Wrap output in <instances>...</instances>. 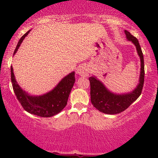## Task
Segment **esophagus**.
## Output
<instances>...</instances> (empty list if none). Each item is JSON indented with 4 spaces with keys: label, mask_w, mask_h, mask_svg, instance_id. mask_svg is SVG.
Segmentation results:
<instances>
[{
    "label": "esophagus",
    "mask_w": 158,
    "mask_h": 158,
    "mask_svg": "<svg viewBox=\"0 0 158 158\" xmlns=\"http://www.w3.org/2000/svg\"><path fill=\"white\" fill-rule=\"evenodd\" d=\"M90 73V69L88 65H86V64L80 65V66L78 67V68L77 69V73L81 76V77H88Z\"/></svg>",
    "instance_id": "34e87169"
}]
</instances>
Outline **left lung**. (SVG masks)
Segmentation results:
<instances>
[{
    "mask_svg": "<svg viewBox=\"0 0 158 158\" xmlns=\"http://www.w3.org/2000/svg\"><path fill=\"white\" fill-rule=\"evenodd\" d=\"M128 41H131L137 48V53L140 58V75L139 83L134 90L128 94H117L110 92L106 88L102 81L96 78H89L90 84V100L94 108L107 114H117L124 111L140 96L144 83V59L138 40L129 32L125 30Z\"/></svg>",
    "mask_w": 158,
    "mask_h": 158,
    "instance_id": "obj_1",
    "label": "left lung"
}]
</instances>
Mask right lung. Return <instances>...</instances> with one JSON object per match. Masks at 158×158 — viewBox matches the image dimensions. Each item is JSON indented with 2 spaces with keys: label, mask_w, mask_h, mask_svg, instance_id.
I'll return each instance as SVG.
<instances>
[{
  "label": "right lung",
  "mask_w": 158,
  "mask_h": 158,
  "mask_svg": "<svg viewBox=\"0 0 158 158\" xmlns=\"http://www.w3.org/2000/svg\"><path fill=\"white\" fill-rule=\"evenodd\" d=\"M30 31V30H29L20 39L13 55L18 51L23 40ZM11 81L16 97L23 109L34 115L41 117H50L59 114L66 106L69 95L75 83V72L69 73L63 78L52 90L41 96H31L21 89L15 80L12 66Z\"/></svg>",
  "instance_id": "right-lung-1"
}]
</instances>
